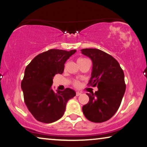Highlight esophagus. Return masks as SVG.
Here are the masks:
<instances>
[{"label":"esophagus","instance_id":"1","mask_svg":"<svg viewBox=\"0 0 147 147\" xmlns=\"http://www.w3.org/2000/svg\"><path fill=\"white\" fill-rule=\"evenodd\" d=\"M81 94V92H76V96H80V94Z\"/></svg>","mask_w":147,"mask_h":147}]
</instances>
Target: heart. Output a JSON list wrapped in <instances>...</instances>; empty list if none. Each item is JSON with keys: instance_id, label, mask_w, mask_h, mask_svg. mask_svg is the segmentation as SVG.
<instances>
[{"instance_id": "b5f03b06", "label": "heart", "mask_w": 147, "mask_h": 147, "mask_svg": "<svg viewBox=\"0 0 147 147\" xmlns=\"http://www.w3.org/2000/svg\"><path fill=\"white\" fill-rule=\"evenodd\" d=\"M87 60L86 58H80V59H78V63L83 62V61H85V60ZM73 85H74V87L78 88V87H80L81 83H80V81H74V82H73Z\"/></svg>"}]
</instances>
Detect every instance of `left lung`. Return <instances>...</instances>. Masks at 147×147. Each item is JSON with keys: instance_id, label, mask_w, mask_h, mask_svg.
Returning <instances> with one entry per match:
<instances>
[{"instance_id": "left-lung-1", "label": "left lung", "mask_w": 147, "mask_h": 147, "mask_svg": "<svg viewBox=\"0 0 147 147\" xmlns=\"http://www.w3.org/2000/svg\"><path fill=\"white\" fill-rule=\"evenodd\" d=\"M81 51L92 62L88 84L98 87L94 93H87L89 101L82 108L83 114L92 122H104L114 116L121 105L126 87L123 71L118 61L104 51L96 49Z\"/></svg>"}]
</instances>
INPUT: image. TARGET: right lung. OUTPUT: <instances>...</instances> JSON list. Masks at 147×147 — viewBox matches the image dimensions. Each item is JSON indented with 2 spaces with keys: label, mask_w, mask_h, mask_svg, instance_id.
<instances>
[{
  "label": "right lung",
  "mask_w": 147,
  "mask_h": 147,
  "mask_svg": "<svg viewBox=\"0 0 147 147\" xmlns=\"http://www.w3.org/2000/svg\"><path fill=\"white\" fill-rule=\"evenodd\" d=\"M76 52L51 49L36 56L25 69L21 87L24 102L37 121L50 123L62 117L68 100L76 96L73 89L54 91L56 74H62L66 60Z\"/></svg>",
  "instance_id": "obj_1"
}]
</instances>
